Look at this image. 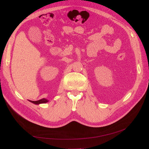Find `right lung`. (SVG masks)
I'll return each mask as SVG.
<instances>
[{
    "label": "right lung",
    "instance_id": "add662e5",
    "mask_svg": "<svg viewBox=\"0 0 149 149\" xmlns=\"http://www.w3.org/2000/svg\"><path fill=\"white\" fill-rule=\"evenodd\" d=\"M30 102H32L33 104H43V103H47L49 101V100H47V99L45 98H43L42 99V100H38V101H29Z\"/></svg>",
    "mask_w": 149,
    "mask_h": 149
}]
</instances>
